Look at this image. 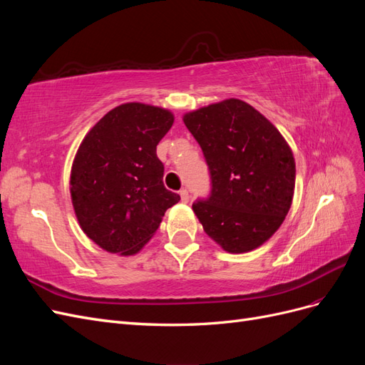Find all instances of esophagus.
Masks as SVG:
<instances>
[{"label": "esophagus", "instance_id": "1", "mask_svg": "<svg viewBox=\"0 0 365 365\" xmlns=\"http://www.w3.org/2000/svg\"><path fill=\"white\" fill-rule=\"evenodd\" d=\"M180 196H181V201H182V202H189V200H190L189 190H187V189H181V190H180Z\"/></svg>", "mask_w": 365, "mask_h": 365}]
</instances>
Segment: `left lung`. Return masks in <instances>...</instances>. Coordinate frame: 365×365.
<instances>
[{
    "instance_id": "8db88e82",
    "label": "left lung",
    "mask_w": 365,
    "mask_h": 365,
    "mask_svg": "<svg viewBox=\"0 0 365 365\" xmlns=\"http://www.w3.org/2000/svg\"><path fill=\"white\" fill-rule=\"evenodd\" d=\"M200 143L212 190L193 202L205 233L228 252L267 242L288 215L295 161L288 143L251 105L228 98L184 115Z\"/></svg>"
}]
</instances>
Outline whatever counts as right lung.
Returning <instances> with one entry per match:
<instances>
[{"label":"right lung","mask_w":365,"mask_h":365,"mask_svg":"<svg viewBox=\"0 0 365 365\" xmlns=\"http://www.w3.org/2000/svg\"><path fill=\"white\" fill-rule=\"evenodd\" d=\"M173 125L168 109L123 103L83 138L71 168V201L83 233L108 252L148 244L180 195L163 182L157 145Z\"/></svg>","instance_id":"add662e5"}]
</instances>
